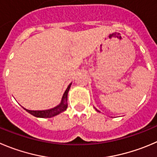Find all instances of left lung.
I'll return each mask as SVG.
<instances>
[{
	"mask_svg": "<svg viewBox=\"0 0 157 157\" xmlns=\"http://www.w3.org/2000/svg\"><path fill=\"white\" fill-rule=\"evenodd\" d=\"M95 110H96V111H97V112H99V111H98V109H95Z\"/></svg>",
	"mask_w": 157,
	"mask_h": 157,
	"instance_id": "8db88e82",
	"label": "left lung"
}]
</instances>
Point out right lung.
<instances>
[{"instance_id":"1","label":"right lung","mask_w":157,"mask_h":157,"mask_svg":"<svg viewBox=\"0 0 157 157\" xmlns=\"http://www.w3.org/2000/svg\"><path fill=\"white\" fill-rule=\"evenodd\" d=\"M71 83H70L68 85V88L65 90V92H64L63 96L62 98V101H61L60 103L57 105V106L54 107V108L50 109H46V110H29L27 109L24 108V109L26 110L28 113H29L30 114H31L32 116H35V117L38 118H51L53 117V116H57V115L60 114L62 112L65 111L66 109L68 108V102H67V100H68V91H69L70 87H71Z\"/></svg>"}]
</instances>
